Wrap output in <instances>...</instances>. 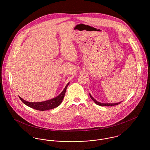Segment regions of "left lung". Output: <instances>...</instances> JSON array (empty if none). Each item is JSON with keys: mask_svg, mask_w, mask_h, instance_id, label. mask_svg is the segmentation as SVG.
Instances as JSON below:
<instances>
[{"mask_svg": "<svg viewBox=\"0 0 150 150\" xmlns=\"http://www.w3.org/2000/svg\"><path fill=\"white\" fill-rule=\"evenodd\" d=\"M89 96H90V97H91V98L92 99V100L96 104V105H99V106H115V105H119L120 103H121L122 102H118V103H101V102H98V101H97L96 99H95L93 97H92V96L90 94V93H89Z\"/></svg>", "mask_w": 150, "mask_h": 150, "instance_id": "8db88e82", "label": "left lung"}]
</instances>
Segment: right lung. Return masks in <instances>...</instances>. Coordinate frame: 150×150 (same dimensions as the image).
<instances>
[{"label":"right lung","mask_w":150,"mask_h":150,"mask_svg":"<svg viewBox=\"0 0 150 150\" xmlns=\"http://www.w3.org/2000/svg\"><path fill=\"white\" fill-rule=\"evenodd\" d=\"M69 83L70 82H69L66 84L62 92L59 95L50 100H47L43 102H30L23 99L20 96H19V98L25 105L28 106V107L34 108L35 110H40V111H45V110H48L50 109H53L59 106L62 103L64 98V94H65L67 87L69 86Z\"/></svg>","instance_id":"1"}]
</instances>
